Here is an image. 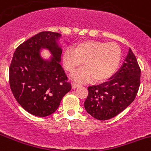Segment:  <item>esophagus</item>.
I'll use <instances>...</instances> for the list:
<instances>
[{
    "instance_id": "1",
    "label": "esophagus",
    "mask_w": 151,
    "mask_h": 151,
    "mask_svg": "<svg viewBox=\"0 0 151 151\" xmlns=\"http://www.w3.org/2000/svg\"><path fill=\"white\" fill-rule=\"evenodd\" d=\"M71 86H72V88H77L80 87V84H79V83H72Z\"/></svg>"
}]
</instances>
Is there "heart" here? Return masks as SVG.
I'll return each instance as SVG.
<instances>
[{
	"instance_id": "heart-1",
	"label": "heart",
	"mask_w": 151,
	"mask_h": 151,
	"mask_svg": "<svg viewBox=\"0 0 151 151\" xmlns=\"http://www.w3.org/2000/svg\"><path fill=\"white\" fill-rule=\"evenodd\" d=\"M122 58V51L115 43L88 40L65 49L63 55L64 67L69 73L78 69L83 62L86 68L73 75L77 81H89L94 78L96 82L109 79L116 72Z\"/></svg>"
}]
</instances>
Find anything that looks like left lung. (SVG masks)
Returning <instances> with one entry per match:
<instances>
[{
  "label": "left lung",
  "instance_id": "1",
  "mask_svg": "<svg viewBox=\"0 0 151 151\" xmlns=\"http://www.w3.org/2000/svg\"><path fill=\"white\" fill-rule=\"evenodd\" d=\"M140 75L137 60L129 48L117 72L105 83L88 88V95L84 102L86 111L99 120L116 116L135 99L140 86Z\"/></svg>",
  "mask_w": 151,
  "mask_h": 151
}]
</instances>
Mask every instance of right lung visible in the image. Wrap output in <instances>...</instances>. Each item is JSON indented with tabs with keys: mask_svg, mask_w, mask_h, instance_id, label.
Instances as JSON below:
<instances>
[{
	"mask_svg": "<svg viewBox=\"0 0 151 151\" xmlns=\"http://www.w3.org/2000/svg\"><path fill=\"white\" fill-rule=\"evenodd\" d=\"M62 35L42 32L23 42L16 49L9 66L11 90L17 102L27 112L44 117L53 114L71 85L60 64ZM46 49L52 56L42 58Z\"/></svg>",
	"mask_w": 151,
	"mask_h": 151,
	"instance_id": "1",
	"label": "right lung"
}]
</instances>
